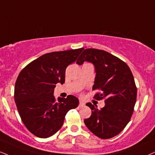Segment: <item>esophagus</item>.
<instances>
[{
  "label": "esophagus",
  "mask_w": 155,
  "mask_h": 155,
  "mask_svg": "<svg viewBox=\"0 0 155 155\" xmlns=\"http://www.w3.org/2000/svg\"><path fill=\"white\" fill-rule=\"evenodd\" d=\"M84 105H85V104H84V101H79V106L80 107H84Z\"/></svg>",
  "instance_id": "34e87169"
}]
</instances>
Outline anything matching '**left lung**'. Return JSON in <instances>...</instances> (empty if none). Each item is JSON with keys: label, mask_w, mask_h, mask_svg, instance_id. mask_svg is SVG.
<instances>
[{"label": "left lung", "mask_w": 155, "mask_h": 155, "mask_svg": "<svg viewBox=\"0 0 155 155\" xmlns=\"http://www.w3.org/2000/svg\"><path fill=\"white\" fill-rule=\"evenodd\" d=\"M84 61L94 65L96 76L93 90H100L95 99H104L105 106L87 103L91 109L89 118L84 119L87 128L101 139H110L119 134L130 121L137 100L134 76L130 67L117 56L103 50L87 48L81 53L76 64Z\"/></svg>", "instance_id": "obj_1"}]
</instances>
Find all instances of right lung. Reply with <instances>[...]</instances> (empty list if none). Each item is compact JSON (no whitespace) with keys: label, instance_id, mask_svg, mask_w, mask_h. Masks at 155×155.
I'll list each match as a JSON object with an SVG mask.
<instances>
[{"label":"right lung","instance_id":"right-lung-1","mask_svg":"<svg viewBox=\"0 0 155 155\" xmlns=\"http://www.w3.org/2000/svg\"><path fill=\"white\" fill-rule=\"evenodd\" d=\"M84 48L46 54L23 68L15 84L14 99L21 120L30 132L48 138L63 126L66 113L79 105L73 95L54 96L56 84L65 82L67 66L74 61Z\"/></svg>","mask_w":155,"mask_h":155}]
</instances>
